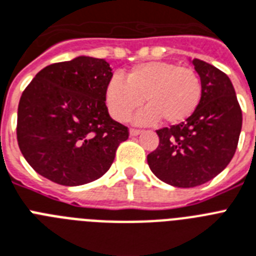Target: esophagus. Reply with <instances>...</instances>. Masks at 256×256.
I'll return each mask as SVG.
<instances>
[{"instance_id": "esophagus-1", "label": "esophagus", "mask_w": 256, "mask_h": 256, "mask_svg": "<svg viewBox=\"0 0 256 256\" xmlns=\"http://www.w3.org/2000/svg\"><path fill=\"white\" fill-rule=\"evenodd\" d=\"M140 133H141L140 130H134V128H130V136H137V134H140Z\"/></svg>"}]
</instances>
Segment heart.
<instances>
[{
    "label": "heart",
    "instance_id": "obj_1",
    "mask_svg": "<svg viewBox=\"0 0 256 256\" xmlns=\"http://www.w3.org/2000/svg\"><path fill=\"white\" fill-rule=\"evenodd\" d=\"M202 98V84L192 68L178 66L168 61H148L137 64L126 80L114 76L104 90L110 115L126 122L133 111L148 106L137 114L136 123L156 124L164 119L176 126L191 118Z\"/></svg>",
    "mask_w": 256,
    "mask_h": 256
}]
</instances>
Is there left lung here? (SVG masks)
<instances>
[{
	"label": "left lung",
	"mask_w": 256,
	"mask_h": 256,
	"mask_svg": "<svg viewBox=\"0 0 256 256\" xmlns=\"http://www.w3.org/2000/svg\"><path fill=\"white\" fill-rule=\"evenodd\" d=\"M192 64L202 84L200 106L183 123L158 130L160 145L148 154L153 174L182 188L204 184L226 168L242 128V111L229 77L199 58Z\"/></svg>",
	"instance_id": "8db88e82"
}]
</instances>
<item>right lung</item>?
<instances>
[{
  "mask_svg": "<svg viewBox=\"0 0 256 256\" xmlns=\"http://www.w3.org/2000/svg\"><path fill=\"white\" fill-rule=\"evenodd\" d=\"M111 78L107 61L80 56L48 65L24 88L16 140L38 174L57 184L81 186L108 171L130 136L106 106Z\"/></svg>",
  "mask_w": 256,
  "mask_h": 256,
  "instance_id": "obj_1",
  "label": "right lung"
}]
</instances>
